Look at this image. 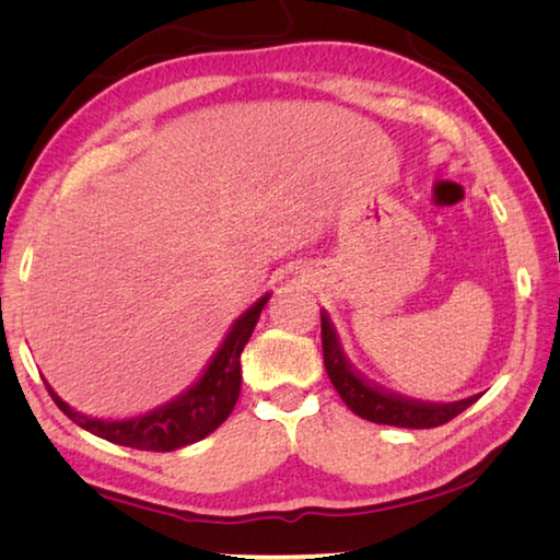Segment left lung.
Segmentation results:
<instances>
[{
  "label": "left lung",
  "instance_id": "1",
  "mask_svg": "<svg viewBox=\"0 0 560 560\" xmlns=\"http://www.w3.org/2000/svg\"><path fill=\"white\" fill-rule=\"evenodd\" d=\"M322 351H325V369L337 394L349 406L351 413L371 420L378 425L396 428H438L463 413L479 396H469L455 404H423V400L390 394L384 386L374 384L351 366L345 349L339 345V335L329 322L327 312H322Z\"/></svg>",
  "mask_w": 560,
  "mask_h": 560
}]
</instances>
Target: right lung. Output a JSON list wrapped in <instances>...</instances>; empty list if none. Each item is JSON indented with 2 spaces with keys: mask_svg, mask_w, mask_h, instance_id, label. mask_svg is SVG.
<instances>
[{
  "mask_svg": "<svg viewBox=\"0 0 560 560\" xmlns=\"http://www.w3.org/2000/svg\"><path fill=\"white\" fill-rule=\"evenodd\" d=\"M270 295H262L253 307L233 322L229 335L215 349L203 374L194 384L172 398L170 404L150 410V413L125 418V420H103L88 418L78 413L56 390L46 384L54 404L63 413L81 425L88 433L107 440V443L152 450V453H172V450L199 443L206 435H211L225 418L231 416L235 400L241 396V354L248 339L258 325L262 307L268 305Z\"/></svg>",
  "mask_w": 560,
  "mask_h": 560,
  "instance_id": "1",
  "label": "right lung"
}]
</instances>
